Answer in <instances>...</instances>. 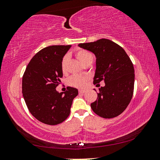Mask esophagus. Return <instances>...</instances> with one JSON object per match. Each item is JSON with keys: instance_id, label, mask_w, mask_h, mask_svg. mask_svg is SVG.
Wrapping results in <instances>:
<instances>
[{"instance_id": "esophagus-1", "label": "esophagus", "mask_w": 160, "mask_h": 160, "mask_svg": "<svg viewBox=\"0 0 160 160\" xmlns=\"http://www.w3.org/2000/svg\"><path fill=\"white\" fill-rule=\"evenodd\" d=\"M85 92V90H79V93L84 94Z\"/></svg>"}]
</instances>
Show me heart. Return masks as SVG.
<instances>
[{
  "mask_svg": "<svg viewBox=\"0 0 160 160\" xmlns=\"http://www.w3.org/2000/svg\"><path fill=\"white\" fill-rule=\"evenodd\" d=\"M75 56L78 58V60H80L82 63L84 64L85 61L88 60L89 58L92 57V53L89 52V51L86 50H78L75 53ZM68 56L66 55L63 56V59L61 61V70L63 72H65L67 70V63H68ZM87 82V78L85 76H82V75H74L70 77L68 80V83L70 86L75 87V88H83L85 87Z\"/></svg>",
  "mask_w": 160,
  "mask_h": 160,
  "instance_id": "1",
  "label": "heart"
}]
</instances>
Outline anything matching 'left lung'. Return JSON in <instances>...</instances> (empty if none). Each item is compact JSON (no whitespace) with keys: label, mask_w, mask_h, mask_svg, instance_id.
<instances>
[{"label":"left lung","mask_w":160,"mask_h":160,"mask_svg":"<svg viewBox=\"0 0 160 160\" xmlns=\"http://www.w3.org/2000/svg\"><path fill=\"white\" fill-rule=\"evenodd\" d=\"M96 56L94 85L104 80L97 99L91 104L93 112L104 118H112L123 112L132 99L134 90L133 65L126 51L109 39L78 44Z\"/></svg>","instance_id":"obj_1"}]
</instances>
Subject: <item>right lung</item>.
<instances>
[{"mask_svg":"<svg viewBox=\"0 0 160 160\" xmlns=\"http://www.w3.org/2000/svg\"><path fill=\"white\" fill-rule=\"evenodd\" d=\"M71 46L44 48L29 61L22 77V94L29 112L41 122L57 125L68 117L76 88L68 87L65 92L56 88L63 77L61 63Z\"/></svg>","mask_w":160,"mask_h":160,"instance_id":"1","label":"right lung"}]
</instances>
